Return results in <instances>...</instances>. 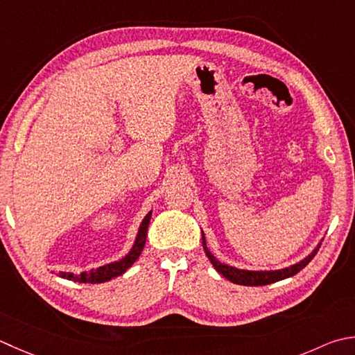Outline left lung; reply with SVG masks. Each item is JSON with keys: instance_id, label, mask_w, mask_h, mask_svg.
I'll return each mask as SVG.
<instances>
[{"instance_id": "obj_1", "label": "left lung", "mask_w": 355, "mask_h": 355, "mask_svg": "<svg viewBox=\"0 0 355 355\" xmlns=\"http://www.w3.org/2000/svg\"><path fill=\"white\" fill-rule=\"evenodd\" d=\"M201 240H203V249L207 255V259L212 263V266L217 269V272H220L221 275L227 279L229 282H232L235 284H243V286H263V284H269V283H275L280 282L283 279H288V277H293L297 272L308 265V263L314 259V255L317 254L318 248H320L322 241L312 249V252L308 254L304 259H302L300 261L294 263L288 268H282V269H241L237 266L227 265V263H221L217 259H215L214 254L207 249L206 246V239L205 234L201 231Z\"/></svg>"}]
</instances>
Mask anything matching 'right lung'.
Instances as JSON below:
<instances>
[{"label":"right lung","instance_id":"add662e5","mask_svg":"<svg viewBox=\"0 0 355 355\" xmlns=\"http://www.w3.org/2000/svg\"><path fill=\"white\" fill-rule=\"evenodd\" d=\"M152 217V211H149L146 214V217L143 218L140 227H138V232H137V237L134 245H132L130 251L123 257V259L112 261V263H107V265H103L98 268H92V269H87V270H83V272H66V270H61L60 277L66 280H73V282H78V283H104V282H109L115 279V277L121 275L126 272V270L134 265L135 260L140 257L143 248H144V243H146V237H148V227H149V221Z\"/></svg>","mask_w":355,"mask_h":355}]
</instances>
